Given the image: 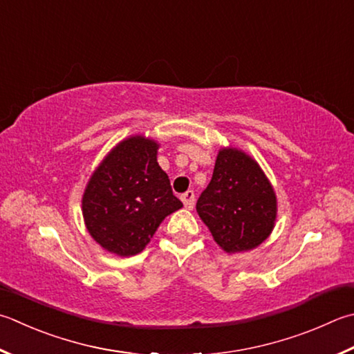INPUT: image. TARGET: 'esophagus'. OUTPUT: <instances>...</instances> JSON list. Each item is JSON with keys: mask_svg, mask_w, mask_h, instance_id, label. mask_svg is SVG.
<instances>
[{"mask_svg": "<svg viewBox=\"0 0 354 354\" xmlns=\"http://www.w3.org/2000/svg\"><path fill=\"white\" fill-rule=\"evenodd\" d=\"M182 202L185 205V208H188V209L194 208V202H196L194 191H186L185 194H182Z\"/></svg>", "mask_w": 354, "mask_h": 354, "instance_id": "1", "label": "esophagus"}]
</instances>
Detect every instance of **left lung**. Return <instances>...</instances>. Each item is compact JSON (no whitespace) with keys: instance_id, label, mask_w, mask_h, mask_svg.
<instances>
[{"instance_id":"8db88e82","label":"left lung","mask_w":354,"mask_h":354,"mask_svg":"<svg viewBox=\"0 0 354 354\" xmlns=\"http://www.w3.org/2000/svg\"><path fill=\"white\" fill-rule=\"evenodd\" d=\"M196 208L226 252H242L270 236L276 220V194L250 156L222 149Z\"/></svg>"}]
</instances>
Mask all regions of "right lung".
Segmentation results:
<instances>
[{"mask_svg":"<svg viewBox=\"0 0 354 354\" xmlns=\"http://www.w3.org/2000/svg\"><path fill=\"white\" fill-rule=\"evenodd\" d=\"M157 149L154 140L142 136L123 140L86 186V228L109 252L137 254L149 243L162 220L183 206L157 163Z\"/></svg>","mask_w":354,"mask_h":354,"instance_id":"add662e5","label":"right lung"}]
</instances>
